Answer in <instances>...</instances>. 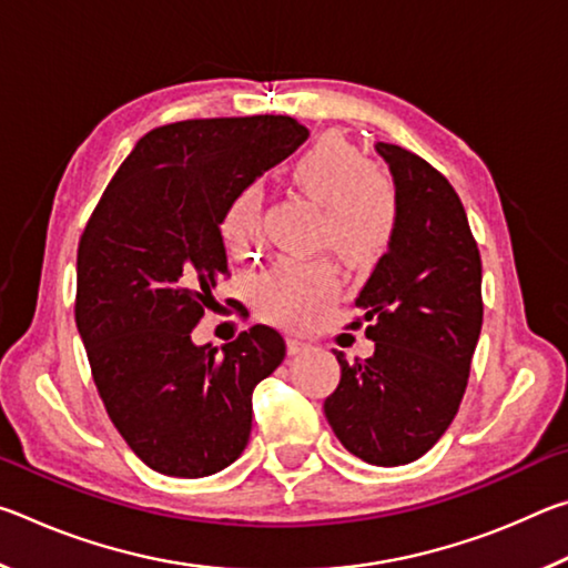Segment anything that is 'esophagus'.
<instances>
[{
  "label": "esophagus",
  "instance_id": "esophagus-1",
  "mask_svg": "<svg viewBox=\"0 0 568 568\" xmlns=\"http://www.w3.org/2000/svg\"><path fill=\"white\" fill-rule=\"evenodd\" d=\"M311 348H313V345L303 341V338H287V355H301V353H307Z\"/></svg>",
  "mask_w": 568,
  "mask_h": 568
}]
</instances>
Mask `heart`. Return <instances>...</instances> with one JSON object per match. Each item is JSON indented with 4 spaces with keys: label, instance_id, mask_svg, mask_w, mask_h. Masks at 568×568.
Here are the masks:
<instances>
[{
    "label": "heart",
    "instance_id": "heart-1",
    "mask_svg": "<svg viewBox=\"0 0 568 568\" xmlns=\"http://www.w3.org/2000/svg\"><path fill=\"white\" fill-rule=\"evenodd\" d=\"M293 185L323 207L321 240L348 265L376 263L398 225L396 190L371 170L363 152L343 134H321L291 165ZM263 187H240L220 217V237L230 255L253 253L263 235ZM338 295L333 265L277 261L255 281L253 301L265 321L305 328Z\"/></svg>",
    "mask_w": 568,
    "mask_h": 568
}]
</instances>
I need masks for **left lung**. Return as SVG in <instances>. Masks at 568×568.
<instances>
[{
	"label": "left lung",
	"mask_w": 568,
	"mask_h": 568,
	"mask_svg": "<svg viewBox=\"0 0 568 568\" xmlns=\"http://www.w3.org/2000/svg\"><path fill=\"white\" fill-rule=\"evenodd\" d=\"M398 200V225L361 295L376 343L371 358L341 363L323 403L333 434L373 466H403L434 448L466 393L484 301L480 255L456 190L426 160L378 142Z\"/></svg>",
	"instance_id": "obj_1"
}]
</instances>
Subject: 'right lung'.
Listing matches in <instances>:
<instances>
[{
  "mask_svg": "<svg viewBox=\"0 0 568 568\" xmlns=\"http://www.w3.org/2000/svg\"><path fill=\"white\" fill-rule=\"evenodd\" d=\"M305 140L285 114L162 124L124 158L80 237L74 321L94 386L158 474L213 476L247 446L253 390L283 363V335L253 325L217 353L190 333L230 275V197Z\"/></svg>",
  "mask_w": 568,
  "mask_h": 568,
  "instance_id": "1",
  "label": "right lung"
}]
</instances>
